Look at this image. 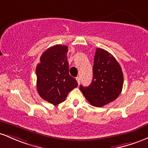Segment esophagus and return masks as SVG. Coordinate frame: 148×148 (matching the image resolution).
Instances as JSON below:
<instances>
[{
  "label": "esophagus",
  "instance_id": "34e87169",
  "mask_svg": "<svg viewBox=\"0 0 148 148\" xmlns=\"http://www.w3.org/2000/svg\"><path fill=\"white\" fill-rule=\"evenodd\" d=\"M76 80H77V83H78V84L80 83V77H79V76H77V77H76Z\"/></svg>",
  "mask_w": 148,
  "mask_h": 148
}]
</instances>
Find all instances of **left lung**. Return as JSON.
Returning a JSON list of instances; mask_svg holds the SVG:
<instances>
[{
    "label": "left lung",
    "instance_id": "left-lung-1",
    "mask_svg": "<svg viewBox=\"0 0 148 148\" xmlns=\"http://www.w3.org/2000/svg\"><path fill=\"white\" fill-rule=\"evenodd\" d=\"M124 77L121 66L108 52L97 48L93 66L90 85L79 89L92 106H102L115 100L123 87Z\"/></svg>",
    "mask_w": 148,
    "mask_h": 148
}]
</instances>
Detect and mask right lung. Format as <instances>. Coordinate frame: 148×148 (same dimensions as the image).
I'll return each instance as SVG.
<instances>
[{"instance_id":"1","label":"right lung","mask_w":148,"mask_h":148,"mask_svg":"<svg viewBox=\"0 0 148 148\" xmlns=\"http://www.w3.org/2000/svg\"><path fill=\"white\" fill-rule=\"evenodd\" d=\"M68 50L67 46L61 45L48 48L36 67L38 94L54 106L64 102L69 93L78 85L69 74Z\"/></svg>"}]
</instances>
